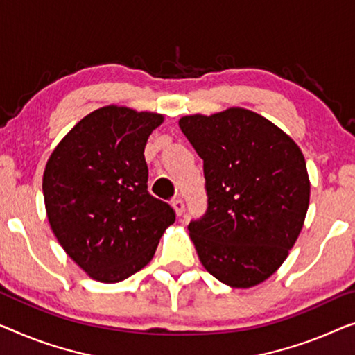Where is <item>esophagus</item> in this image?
Here are the masks:
<instances>
[{"label":"esophagus","instance_id":"1","mask_svg":"<svg viewBox=\"0 0 355 355\" xmlns=\"http://www.w3.org/2000/svg\"><path fill=\"white\" fill-rule=\"evenodd\" d=\"M172 205H173V209H175L178 216L183 214V210H184V200H183L182 198H175V199H173V200H172Z\"/></svg>","mask_w":355,"mask_h":355}]
</instances>
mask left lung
I'll return each mask as SVG.
<instances>
[{
	"label": "left lung",
	"instance_id": "obj_1",
	"mask_svg": "<svg viewBox=\"0 0 355 355\" xmlns=\"http://www.w3.org/2000/svg\"><path fill=\"white\" fill-rule=\"evenodd\" d=\"M178 125L204 161L207 210L188 225L200 263L230 287L261 284L303 228L311 191L303 153L244 108L184 116Z\"/></svg>",
	"mask_w": 355,
	"mask_h": 355
}]
</instances>
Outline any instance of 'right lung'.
<instances>
[{
    "label": "right lung",
    "mask_w": 355,
    "mask_h": 355,
    "mask_svg": "<svg viewBox=\"0 0 355 355\" xmlns=\"http://www.w3.org/2000/svg\"><path fill=\"white\" fill-rule=\"evenodd\" d=\"M162 114L125 107L92 111L46 164L42 194L51 228L89 276L114 284L145 268L175 210L148 193L145 146Z\"/></svg>",
    "instance_id": "1"
}]
</instances>
